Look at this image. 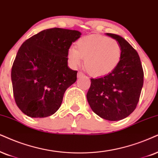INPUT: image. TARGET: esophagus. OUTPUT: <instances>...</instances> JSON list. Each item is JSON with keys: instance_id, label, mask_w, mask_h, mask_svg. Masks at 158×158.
Returning a JSON list of instances; mask_svg holds the SVG:
<instances>
[{"instance_id": "esophagus-1", "label": "esophagus", "mask_w": 158, "mask_h": 158, "mask_svg": "<svg viewBox=\"0 0 158 158\" xmlns=\"http://www.w3.org/2000/svg\"><path fill=\"white\" fill-rule=\"evenodd\" d=\"M83 75H84V73L82 72H81V71H79V72H78V74H77V77L80 78V77H82Z\"/></svg>"}]
</instances>
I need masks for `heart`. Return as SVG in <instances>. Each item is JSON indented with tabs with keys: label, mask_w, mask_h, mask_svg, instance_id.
Masks as SVG:
<instances>
[{
	"label": "heart",
	"mask_w": 158,
	"mask_h": 158,
	"mask_svg": "<svg viewBox=\"0 0 158 158\" xmlns=\"http://www.w3.org/2000/svg\"><path fill=\"white\" fill-rule=\"evenodd\" d=\"M67 58L70 65L77 68L84 59L86 71L93 77L109 74L118 66L122 49L115 39L102 35H93L77 41L76 47L69 48Z\"/></svg>",
	"instance_id": "obj_1"
}]
</instances>
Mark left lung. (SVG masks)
<instances>
[{"mask_svg": "<svg viewBox=\"0 0 158 158\" xmlns=\"http://www.w3.org/2000/svg\"><path fill=\"white\" fill-rule=\"evenodd\" d=\"M120 45V63L112 72L90 79L87 99L101 118L117 121L128 117L136 108L143 84V71L135 49L120 35L106 33Z\"/></svg>", "mask_w": 158, "mask_h": 158, "instance_id": "8db88e82", "label": "left lung"}]
</instances>
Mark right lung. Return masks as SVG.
I'll list each match as a JSON object with an SVG mask.
<instances>
[{
	"label": "right lung",
	"instance_id": "right-lung-1",
	"mask_svg": "<svg viewBox=\"0 0 158 158\" xmlns=\"http://www.w3.org/2000/svg\"><path fill=\"white\" fill-rule=\"evenodd\" d=\"M81 34L55 27L22 44L11 69V81L15 102L25 114L42 118L58 110L65 90L77 81V71L68 66L67 53Z\"/></svg>",
	"mask_w": 158,
	"mask_h": 158
}]
</instances>
